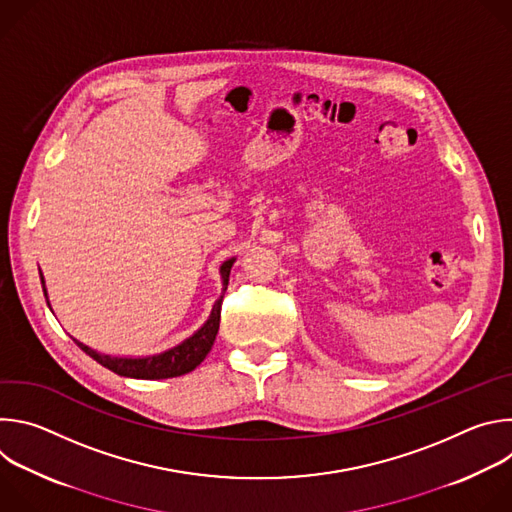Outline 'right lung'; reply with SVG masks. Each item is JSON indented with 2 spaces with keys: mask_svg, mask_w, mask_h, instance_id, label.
I'll return each mask as SVG.
<instances>
[{
  "mask_svg": "<svg viewBox=\"0 0 512 512\" xmlns=\"http://www.w3.org/2000/svg\"><path fill=\"white\" fill-rule=\"evenodd\" d=\"M233 261L235 259H229L221 267L225 291H227V285H229V273H231ZM40 279H42V285H44L42 273H40ZM44 296H46V287H44ZM221 308H223V298L214 304L208 322L194 336H190L188 340H184L182 344H178L176 348H172L168 352L154 354V356H148V358H111L107 354L95 352L93 348L85 346L79 340H75V342L91 358H95L99 364H103L105 369H109V371H113V373H117L121 377H131V379H172V377H180V375H186V373L194 371L198 364L206 358V354L210 352V348H212V344L216 340L218 326H221Z\"/></svg>",
  "mask_w": 512,
  "mask_h": 512,
  "instance_id": "add662e5",
  "label": "right lung"
}]
</instances>
